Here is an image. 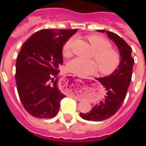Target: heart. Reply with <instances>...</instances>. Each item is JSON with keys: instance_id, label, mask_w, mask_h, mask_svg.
Returning <instances> with one entry per match:
<instances>
[{"instance_id": "heart-1", "label": "heart", "mask_w": 146, "mask_h": 146, "mask_svg": "<svg viewBox=\"0 0 146 146\" xmlns=\"http://www.w3.org/2000/svg\"><path fill=\"white\" fill-rule=\"evenodd\" d=\"M88 40L93 48L96 50L95 60H86L77 58L69 63L68 68L72 73L80 76H87L99 72L103 75H110L118 69L121 63V55L115 49L111 48V43L99 35H91L88 36ZM74 38H70L64 45L63 54L69 56L72 54V45Z\"/></svg>"}]
</instances>
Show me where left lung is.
Listing matches in <instances>:
<instances>
[{"instance_id":"8db88e82","label":"left lung","mask_w":146,"mask_h":146,"mask_svg":"<svg viewBox=\"0 0 146 146\" xmlns=\"http://www.w3.org/2000/svg\"><path fill=\"white\" fill-rule=\"evenodd\" d=\"M99 32H106L108 36L116 44L121 54V63L113 74L105 77L96 78L104 86L106 94L88 113H81L80 116L88 121H101L113 116L121 107L126 98L131 80L134 58L131 56V48L128 44L116 33L104 30Z\"/></svg>"}]
</instances>
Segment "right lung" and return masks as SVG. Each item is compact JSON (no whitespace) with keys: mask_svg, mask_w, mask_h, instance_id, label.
<instances>
[{"mask_svg":"<svg viewBox=\"0 0 146 146\" xmlns=\"http://www.w3.org/2000/svg\"><path fill=\"white\" fill-rule=\"evenodd\" d=\"M77 29H42L24 42L17 58L15 80L23 107L32 116L52 118L65 95L58 89L64 44Z\"/></svg>","mask_w":146,"mask_h":146,"instance_id":"right-lung-1","label":"right lung"}]
</instances>
